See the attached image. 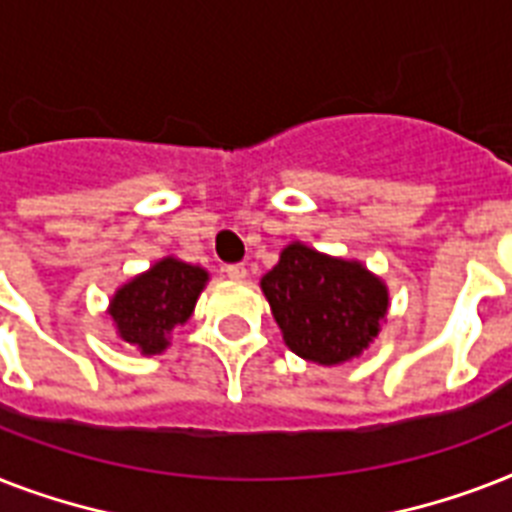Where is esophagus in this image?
<instances>
[{"label":"esophagus","instance_id":"1","mask_svg":"<svg viewBox=\"0 0 512 512\" xmlns=\"http://www.w3.org/2000/svg\"><path fill=\"white\" fill-rule=\"evenodd\" d=\"M225 276L233 281H244L247 279V268L241 263H233V265H225Z\"/></svg>","mask_w":512,"mask_h":512}]
</instances>
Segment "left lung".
<instances>
[{
	"label": "left lung",
	"instance_id": "left-lung-1",
	"mask_svg": "<svg viewBox=\"0 0 512 512\" xmlns=\"http://www.w3.org/2000/svg\"><path fill=\"white\" fill-rule=\"evenodd\" d=\"M265 300L292 353L321 366L361 356L388 313V287L358 260L292 241L265 273Z\"/></svg>",
	"mask_w": 512,
	"mask_h": 512
}]
</instances>
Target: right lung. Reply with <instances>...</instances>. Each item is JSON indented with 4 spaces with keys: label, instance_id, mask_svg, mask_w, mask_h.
Returning a JSON list of instances; mask_svg holds the SVG:
<instances>
[{
    "label": "right lung",
    "instance_id": "right-lung-1",
    "mask_svg": "<svg viewBox=\"0 0 512 512\" xmlns=\"http://www.w3.org/2000/svg\"><path fill=\"white\" fill-rule=\"evenodd\" d=\"M209 273L199 265L177 257H162L146 273H140L116 289L108 316L124 342L143 356H156L170 345V332L191 319Z\"/></svg>",
    "mask_w": 512,
    "mask_h": 512
}]
</instances>
